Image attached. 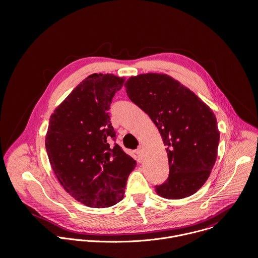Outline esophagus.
<instances>
[{
	"instance_id": "34e87169",
	"label": "esophagus",
	"mask_w": 258,
	"mask_h": 258,
	"mask_svg": "<svg viewBox=\"0 0 258 258\" xmlns=\"http://www.w3.org/2000/svg\"><path fill=\"white\" fill-rule=\"evenodd\" d=\"M136 155H137L138 159L142 160V159H143V157H144V152H143V149H142L141 147L138 148V149L136 150Z\"/></svg>"
}]
</instances>
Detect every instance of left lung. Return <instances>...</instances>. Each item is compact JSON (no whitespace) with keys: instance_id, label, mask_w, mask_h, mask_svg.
<instances>
[{"instance_id":"left-lung-1","label":"left lung","mask_w":258,"mask_h":258,"mask_svg":"<svg viewBox=\"0 0 258 258\" xmlns=\"http://www.w3.org/2000/svg\"><path fill=\"white\" fill-rule=\"evenodd\" d=\"M130 100L157 126L169 161V178L156 185L168 200L197 192L218 157L220 131L215 113L181 82L165 74L131 76L124 84Z\"/></svg>"}]
</instances>
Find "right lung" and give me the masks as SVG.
<instances>
[{
    "label": "right lung",
    "instance_id": "obj_1",
    "mask_svg": "<svg viewBox=\"0 0 258 258\" xmlns=\"http://www.w3.org/2000/svg\"><path fill=\"white\" fill-rule=\"evenodd\" d=\"M125 79L93 74L82 80L50 116L45 149L62 187L90 208H108L125 192L136 161L117 144L108 111Z\"/></svg>",
    "mask_w": 258,
    "mask_h": 258
}]
</instances>
